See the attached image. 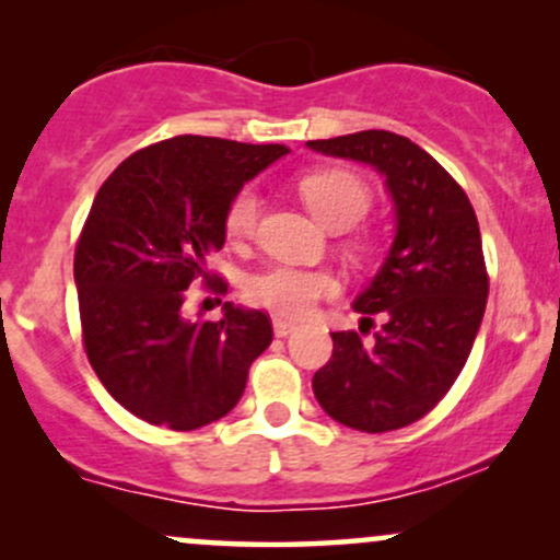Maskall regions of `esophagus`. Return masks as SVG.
<instances>
[{
	"instance_id": "1",
	"label": "esophagus",
	"mask_w": 560,
	"mask_h": 560,
	"mask_svg": "<svg viewBox=\"0 0 560 560\" xmlns=\"http://www.w3.org/2000/svg\"><path fill=\"white\" fill-rule=\"evenodd\" d=\"M292 331H298V324H292V320H284V318H273L276 337H289Z\"/></svg>"
}]
</instances>
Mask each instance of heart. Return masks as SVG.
<instances>
[{"mask_svg":"<svg viewBox=\"0 0 560 560\" xmlns=\"http://www.w3.org/2000/svg\"><path fill=\"white\" fill-rule=\"evenodd\" d=\"M302 202L307 205L313 218L326 229H350L371 208V189L358 173L342 168L313 171L298 184ZM260 213V195L253 186H244L229 202L223 229L229 242L244 244L255 234ZM337 279L320 268L298 266H271L266 271L249 276L247 298L268 311L281 316H305L318 300L331 298L337 292Z\"/></svg>","mask_w":560,"mask_h":560,"instance_id":"obj_1","label":"heart"}]
</instances>
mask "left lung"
I'll return each mask as SVG.
<instances>
[{
    "instance_id": "obj_1",
    "label": "left lung",
    "mask_w": 560,
    "mask_h": 560,
    "mask_svg": "<svg viewBox=\"0 0 560 560\" xmlns=\"http://www.w3.org/2000/svg\"><path fill=\"white\" fill-rule=\"evenodd\" d=\"M313 152L371 165L395 210L387 258L352 311L384 320L374 342L334 331L331 361L313 392L334 421L358 432H392L419 421L453 387L487 305L477 215L436 160L392 131L307 141Z\"/></svg>"
}]
</instances>
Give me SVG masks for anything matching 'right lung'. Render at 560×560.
<instances>
[{
  "mask_svg": "<svg viewBox=\"0 0 560 560\" xmlns=\"http://www.w3.org/2000/svg\"><path fill=\"white\" fill-rule=\"evenodd\" d=\"M287 152L173 137L133 152L96 191L73 260L83 345L105 389L141 421L189 432L223 419L271 345L266 313L226 302L221 320L186 318L184 300L210 279L231 199Z\"/></svg>",
  "mask_w": 560,
  "mask_h": 560,
  "instance_id": "1",
  "label": "right lung"
}]
</instances>
